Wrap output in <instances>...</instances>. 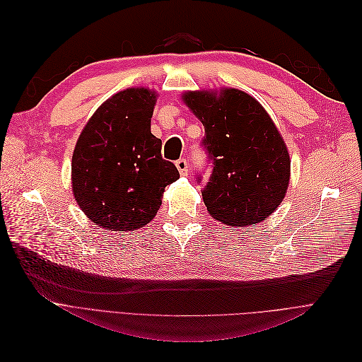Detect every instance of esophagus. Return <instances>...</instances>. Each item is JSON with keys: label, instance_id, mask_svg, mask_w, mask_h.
Masks as SVG:
<instances>
[{"label": "esophagus", "instance_id": "34e87169", "mask_svg": "<svg viewBox=\"0 0 362 362\" xmlns=\"http://www.w3.org/2000/svg\"><path fill=\"white\" fill-rule=\"evenodd\" d=\"M175 164H177V169L180 170L181 175H187L189 173V163H187V160H185V158H180Z\"/></svg>", "mask_w": 362, "mask_h": 362}]
</instances>
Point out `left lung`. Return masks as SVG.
I'll use <instances>...</instances> for the list:
<instances>
[{
    "instance_id": "left-lung-1",
    "label": "left lung",
    "mask_w": 362,
    "mask_h": 362,
    "mask_svg": "<svg viewBox=\"0 0 362 362\" xmlns=\"http://www.w3.org/2000/svg\"><path fill=\"white\" fill-rule=\"evenodd\" d=\"M182 100L205 128L201 145L211 163L202 190L208 213L229 226L266 221L290 181L288 151L267 112L237 89L185 92ZM196 178L201 182L202 175Z\"/></svg>"
}]
</instances>
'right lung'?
I'll return each mask as SVG.
<instances>
[{"mask_svg": "<svg viewBox=\"0 0 362 362\" xmlns=\"http://www.w3.org/2000/svg\"><path fill=\"white\" fill-rule=\"evenodd\" d=\"M156 92L133 87L107 100L86 124L72 156V192L84 214L112 231L149 223L166 185L180 178L151 133Z\"/></svg>", "mask_w": 362, "mask_h": 362, "instance_id": "right-lung-1", "label": "right lung"}]
</instances>
